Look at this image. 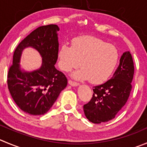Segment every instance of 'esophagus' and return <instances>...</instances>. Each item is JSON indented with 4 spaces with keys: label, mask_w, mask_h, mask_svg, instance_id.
<instances>
[{
    "label": "esophagus",
    "mask_w": 147,
    "mask_h": 147,
    "mask_svg": "<svg viewBox=\"0 0 147 147\" xmlns=\"http://www.w3.org/2000/svg\"><path fill=\"white\" fill-rule=\"evenodd\" d=\"M68 84H69L72 86H78L79 85V83H77V82H73V81H71V80H68Z\"/></svg>",
    "instance_id": "esophagus-1"
}]
</instances>
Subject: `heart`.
<instances>
[{
    "label": "heart",
    "mask_w": 147,
    "mask_h": 147,
    "mask_svg": "<svg viewBox=\"0 0 147 147\" xmlns=\"http://www.w3.org/2000/svg\"><path fill=\"white\" fill-rule=\"evenodd\" d=\"M117 47L100 38L81 36L73 39L72 46L63 44L58 50L59 67L65 72L82 65L73 74L79 80H88L99 84L113 74L119 61Z\"/></svg>",
    "instance_id": "obj_1"
}]
</instances>
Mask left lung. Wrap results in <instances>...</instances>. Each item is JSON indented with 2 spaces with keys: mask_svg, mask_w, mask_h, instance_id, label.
<instances>
[{
  "mask_svg": "<svg viewBox=\"0 0 147 147\" xmlns=\"http://www.w3.org/2000/svg\"><path fill=\"white\" fill-rule=\"evenodd\" d=\"M134 65L129 51L123 53L120 64L112 79L103 84L94 86L93 95L84 105L86 118L94 123L113 119L125 105L132 89Z\"/></svg>",
  "mask_w": 147,
  "mask_h": 147,
  "instance_id": "8db88e82",
  "label": "left lung"
}]
</instances>
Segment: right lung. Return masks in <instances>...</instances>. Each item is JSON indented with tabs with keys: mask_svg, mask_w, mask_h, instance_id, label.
Segmentation results:
<instances>
[{
	"mask_svg": "<svg viewBox=\"0 0 147 147\" xmlns=\"http://www.w3.org/2000/svg\"><path fill=\"white\" fill-rule=\"evenodd\" d=\"M59 29L55 24L37 28L19 43L13 53L8 74V89L18 107L32 115L45 114L67 86L65 76L55 67ZM29 47L37 50L43 58L41 67L30 72L22 71L19 64L22 51Z\"/></svg>",
	"mask_w": 147,
	"mask_h": 147,
	"instance_id": "obj_1",
	"label": "right lung"
}]
</instances>
